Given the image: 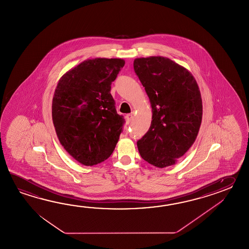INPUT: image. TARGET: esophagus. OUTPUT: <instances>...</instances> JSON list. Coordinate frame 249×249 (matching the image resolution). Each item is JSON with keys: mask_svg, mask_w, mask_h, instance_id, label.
Segmentation results:
<instances>
[{"mask_svg": "<svg viewBox=\"0 0 249 249\" xmlns=\"http://www.w3.org/2000/svg\"><path fill=\"white\" fill-rule=\"evenodd\" d=\"M132 118H133V115H132V113H131V114H127L126 116H125V119H126L127 123H131Z\"/></svg>", "mask_w": 249, "mask_h": 249, "instance_id": "34e87169", "label": "esophagus"}]
</instances>
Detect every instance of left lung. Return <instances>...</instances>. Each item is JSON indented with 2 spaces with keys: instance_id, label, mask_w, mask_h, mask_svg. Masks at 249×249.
I'll list each match as a JSON object with an SVG mask.
<instances>
[{
  "instance_id": "1",
  "label": "left lung",
  "mask_w": 249,
  "mask_h": 249,
  "mask_svg": "<svg viewBox=\"0 0 249 249\" xmlns=\"http://www.w3.org/2000/svg\"><path fill=\"white\" fill-rule=\"evenodd\" d=\"M133 69L152 107L150 127L137 142L140 155L159 168L175 164L192 146L201 124L196 80L185 68L164 57L136 58Z\"/></svg>"
}]
</instances>
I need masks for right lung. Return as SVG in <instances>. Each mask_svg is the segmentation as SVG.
<instances>
[{"instance_id": "1", "label": "right lung", "mask_w": 249, "mask_h": 249, "mask_svg": "<svg viewBox=\"0 0 249 249\" xmlns=\"http://www.w3.org/2000/svg\"><path fill=\"white\" fill-rule=\"evenodd\" d=\"M124 63L121 58L88 59L58 81L53 124L59 142L81 164H100L116 148L125 121L110 90Z\"/></svg>"}]
</instances>
